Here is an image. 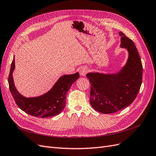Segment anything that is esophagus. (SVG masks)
<instances>
[{"label":"esophagus","mask_w":156,"mask_h":156,"mask_svg":"<svg viewBox=\"0 0 156 156\" xmlns=\"http://www.w3.org/2000/svg\"><path fill=\"white\" fill-rule=\"evenodd\" d=\"M88 71V68L87 67H81L79 69V74L82 75V76H84L85 75Z\"/></svg>","instance_id":"esophagus-1"}]
</instances>
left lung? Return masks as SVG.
<instances>
[{"label": "left lung", "mask_w": 156, "mask_h": 156, "mask_svg": "<svg viewBox=\"0 0 156 156\" xmlns=\"http://www.w3.org/2000/svg\"><path fill=\"white\" fill-rule=\"evenodd\" d=\"M120 48L128 53L126 63L116 73L90 72L87 74L91 84L90 103L96 111L103 114L116 112L131 104L142 84L143 66L133 41L124 33Z\"/></svg>", "instance_id": "left-lung-1"}]
</instances>
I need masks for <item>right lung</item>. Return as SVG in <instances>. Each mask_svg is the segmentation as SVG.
<instances>
[{
  "instance_id": "1",
  "label": "right lung",
  "mask_w": 156,
  "mask_h": 156,
  "mask_svg": "<svg viewBox=\"0 0 156 156\" xmlns=\"http://www.w3.org/2000/svg\"><path fill=\"white\" fill-rule=\"evenodd\" d=\"M15 56L12 62L8 77L9 88L16 104L22 111L35 117L46 118L58 115L66 105V93L72 84L79 77V72L61 76L49 90L41 96L27 98L19 92L14 84L13 72Z\"/></svg>"
}]
</instances>
